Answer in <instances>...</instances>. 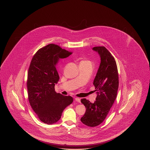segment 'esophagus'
Wrapping results in <instances>:
<instances>
[{"label": "esophagus", "instance_id": "obj_1", "mask_svg": "<svg viewBox=\"0 0 150 150\" xmlns=\"http://www.w3.org/2000/svg\"><path fill=\"white\" fill-rule=\"evenodd\" d=\"M75 100L76 101V102H80V99H79V98H75Z\"/></svg>", "mask_w": 150, "mask_h": 150}]
</instances>
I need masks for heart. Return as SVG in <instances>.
<instances>
[{
  "label": "heart",
  "mask_w": 150,
  "mask_h": 150,
  "mask_svg": "<svg viewBox=\"0 0 150 150\" xmlns=\"http://www.w3.org/2000/svg\"><path fill=\"white\" fill-rule=\"evenodd\" d=\"M84 62H88V63H90V62H89V61H84Z\"/></svg>",
  "instance_id": "1"
}]
</instances>
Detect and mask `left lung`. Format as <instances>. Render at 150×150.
<instances>
[{
  "label": "left lung",
  "mask_w": 150,
  "mask_h": 150,
  "mask_svg": "<svg viewBox=\"0 0 150 150\" xmlns=\"http://www.w3.org/2000/svg\"><path fill=\"white\" fill-rule=\"evenodd\" d=\"M93 50L98 52L101 58L93 81L98 95L94 103L81 99L86 110L80 119L83 124L91 127L99 125L105 120L116 98L119 83L117 65L110 52L105 47H95Z\"/></svg>",
  "instance_id": "obj_1"
}]
</instances>
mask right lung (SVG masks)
Returning <instances> with one entry per match:
<instances>
[{"label": "right lung", "mask_w": 150, "mask_h": 150, "mask_svg": "<svg viewBox=\"0 0 150 150\" xmlns=\"http://www.w3.org/2000/svg\"><path fill=\"white\" fill-rule=\"evenodd\" d=\"M72 54L58 45L49 44L40 49L32 58L27 81L29 102L40 120L46 124L59 120L64 109L74 101L71 96L54 91L59 79L58 62Z\"/></svg>", "instance_id": "right-lung-1"}]
</instances>
